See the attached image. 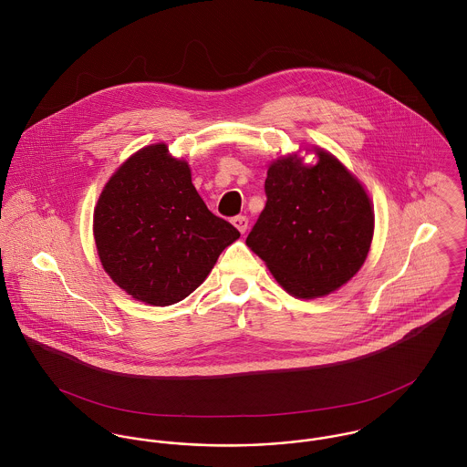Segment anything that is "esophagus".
<instances>
[{
	"label": "esophagus",
	"mask_w": 467,
	"mask_h": 467,
	"mask_svg": "<svg viewBox=\"0 0 467 467\" xmlns=\"http://www.w3.org/2000/svg\"><path fill=\"white\" fill-rule=\"evenodd\" d=\"M232 223H234V226H235L241 234H244V232L248 230V217H246V215H235V217L232 219Z\"/></svg>",
	"instance_id": "34e87169"
}]
</instances>
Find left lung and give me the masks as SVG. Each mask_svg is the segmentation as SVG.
Listing matches in <instances>:
<instances>
[{
	"label": "left lung",
	"instance_id": "left-lung-1",
	"mask_svg": "<svg viewBox=\"0 0 467 467\" xmlns=\"http://www.w3.org/2000/svg\"><path fill=\"white\" fill-rule=\"evenodd\" d=\"M266 206L246 244L298 298L329 295L363 266L374 212L359 182L326 150L304 167L293 156L267 171Z\"/></svg>",
	"mask_w": 467,
	"mask_h": 467
}]
</instances>
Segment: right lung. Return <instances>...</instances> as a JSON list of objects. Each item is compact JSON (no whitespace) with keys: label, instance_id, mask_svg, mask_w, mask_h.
<instances>
[{"label":"right lung","instance_id":"right-lung-1","mask_svg":"<svg viewBox=\"0 0 467 467\" xmlns=\"http://www.w3.org/2000/svg\"><path fill=\"white\" fill-rule=\"evenodd\" d=\"M93 234L113 282L161 307L187 298L241 235L206 208L187 161L165 143L143 147L113 174L95 206Z\"/></svg>","mask_w":467,"mask_h":467}]
</instances>
